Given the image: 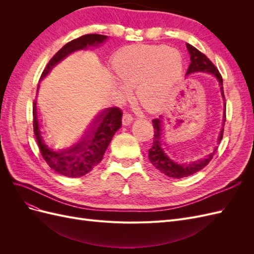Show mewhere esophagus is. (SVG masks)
Listing matches in <instances>:
<instances>
[{
	"label": "esophagus",
	"instance_id": "obj_1",
	"mask_svg": "<svg viewBox=\"0 0 254 254\" xmlns=\"http://www.w3.org/2000/svg\"><path fill=\"white\" fill-rule=\"evenodd\" d=\"M132 120H133V118H132V115L131 114H129V113H124V115H123V120H122V122H123V125H125V126H128L130 123L132 122Z\"/></svg>",
	"mask_w": 254,
	"mask_h": 254
}]
</instances>
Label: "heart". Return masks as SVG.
Listing matches in <instances>:
<instances>
[{"label":"heart","mask_w":254,"mask_h":254,"mask_svg":"<svg viewBox=\"0 0 254 254\" xmlns=\"http://www.w3.org/2000/svg\"><path fill=\"white\" fill-rule=\"evenodd\" d=\"M113 73L120 82L122 98L136 87V98L151 113L165 109L175 96L183 74V57L179 50L165 45H128L114 54Z\"/></svg>","instance_id":"b5f03b06"}]
</instances>
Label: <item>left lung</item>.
Instances as JSON below:
<instances>
[{"label": "left lung", "mask_w": 254, "mask_h": 254, "mask_svg": "<svg viewBox=\"0 0 254 254\" xmlns=\"http://www.w3.org/2000/svg\"><path fill=\"white\" fill-rule=\"evenodd\" d=\"M187 48L190 53V64L189 65L187 75L198 73V72L210 73L219 82L221 95L225 101V112H224L225 113L224 124H225L226 99L224 95V87H222V77L218 71V68L213 64L212 61L207 58L204 54H202L200 51H198L196 48L193 47V45L187 43ZM152 126H153V129H155V134H153V143H152L151 148L148 150L149 161L150 163L157 168V170H159L164 175L171 177V178L180 179V178H183V177H188L199 171H201L204 166L209 164L213 156L215 155V151L217 150V147H215L214 151L203 159L183 162V161L177 160L173 156L172 151H170L166 144L164 143L162 139V120H161V118L152 120ZM222 135H224V128L221 129V131L219 133L217 144L220 143Z\"/></svg>", "instance_id": "obj_1"}]
</instances>
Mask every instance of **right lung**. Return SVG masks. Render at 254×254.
<instances>
[{
	"label": "right lung",
	"instance_id": "add662e5",
	"mask_svg": "<svg viewBox=\"0 0 254 254\" xmlns=\"http://www.w3.org/2000/svg\"><path fill=\"white\" fill-rule=\"evenodd\" d=\"M106 39L107 36L104 35L89 34L67 42L49 61L40 80L71 53L102 44ZM122 114V110L117 107L106 108L93 120L78 140L70 144H60L53 139L42 125L35 101L33 105L34 133L45 162L52 170L68 178H78L90 173L103 160L114 133L121 128Z\"/></svg>",
	"mask_w": 254,
	"mask_h": 254
}]
</instances>
